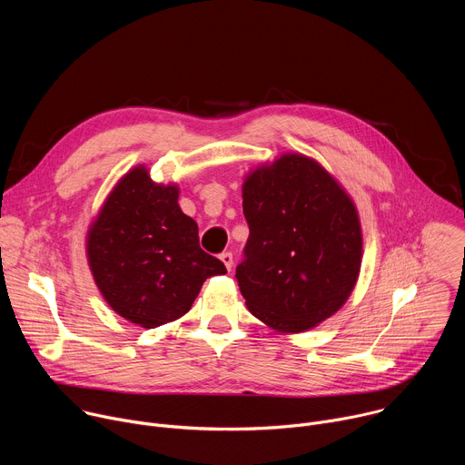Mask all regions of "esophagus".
<instances>
[{
	"label": "esophagus",
	"mask_w": 465,
	"mask_h": 465,
	"mask_svg": "<svg viewBox=\"0 0 465 465\" xmlns=\"http://www.w3.org/2000/svg\"><path fill=\"white\" fill-rule=\"evenodd\" d=\"M221 261L224 262L226 270H232V266H233V255H232L230 252H224V253H221Z\"/></svg>",
	"instance_id": "obj_1"
}]
</instances>
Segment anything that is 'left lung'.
<instances>
[{
  "label": "left lung",
  "instance_id": "left-lung-1",
  "mask_svg": "<svg viewBox=\"0 0 465 465\" xmlns=\"http://www.w3.org/2000/svg\"><path fill=\"white\" fill-rule=\"evenodd\" d=\"M250 228L235 277L248 311L293 334L334 316L352 293L363 237L358 210L314 159L284 153L242 184Z\"/></svg>",
  "mask_w": 465,
  "mask_h": 465
}]
</instances>
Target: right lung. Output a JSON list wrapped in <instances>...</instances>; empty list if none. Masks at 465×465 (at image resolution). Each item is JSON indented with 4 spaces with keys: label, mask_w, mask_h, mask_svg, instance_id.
Returning a JSON list of instances; mask_svg holds the SVG:
<instances>
[{
    "label": "right lung",
    "mask_w": 465,
    "mask_h": 465,
    "mask_svg": "<svg viewBox=\"0 0 465 465\" xmlns=\"http://www.w3.org/2000/svg\"><path fill=\"white\" fill-rule=\"evenodd\" d=\"M93 279L113 311L143 329L183 318L224 264L199 246L197 223L183 213L177 184L153 183L143 166L107 195L85 241Z\"/></svg>",
    "instance_id": "1"
}]
</instances>
